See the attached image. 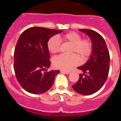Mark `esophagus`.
Returning <instances> with one entry per match:
<instances>
[{
    "label": "esophagus",
    "instance_id": "34e87169",
    "mask_svg": "<svg viewBox=\"0 0 121 121\" xmlns=\"http://www.w3.org/2000/svg\"><path fill=\"white\" fill-rule=\"evenodd\" d=\"M61 72H62V73H66V74H69L70 73V71H68V70H60Z\"/></svg>",
    "mask_w": 121,
    "mask_h": 121
}]
</instances>
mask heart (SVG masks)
I'll return each instance as SVG.
<instances>
[{
	"label": "heart",
	"mask_w": 121,
	"mask_h": 121,
	"mask_svg": "<svg viewBox=\"0 0 121 121\" xmlns=\"http://www.w3.org/2000/svg\"><path fill=\"white\" fill-rule=\"evenodd\" d=\"M60 40L64 43L72 45L69 56L60 55L53 60V65L56 68L64 70H70L72 67L78 65L80 61H85L91 55L93 48V43L89 39H83L80 34L75 32H70L60 36ZM61 43L56 36H52L47 43V47L50 52H59ZM75 55H74V54Z\"/></svg>",
	"instance_id": "b5f03b06"
}]
</instances>
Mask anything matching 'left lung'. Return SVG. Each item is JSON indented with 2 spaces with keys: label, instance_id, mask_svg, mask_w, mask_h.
Here are the masks:
<instances>
[{
  "label": "left lung",
  "instance_id": "left-lung-1",
  "mask_svg": "<svg viewBox=\"0 0 121 121\" xmlns=\"http://www.w3.org/2000/svg\"><path fill=\"white\" fill-rule=\"evenodd\" d=\"M86 34L93 43V48L91 57L85 64L78 67L83 72L78 81L72 85L76 92L82 95H91L102 87L108 77L110 55L105 40L97 32L80 29Z\"/></svg>",
  "mask_w": 121,
  "mask_h": 121
}]
</instances>
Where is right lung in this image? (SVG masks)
<instances>
[{
  "label": "right lung",
  "mask_w": 121,
  "mask_h": 121,
  "mask_svg": "<svg viewBox=\"0 0 121 121\" xmlns=\"http://www.w3.org/2000/svg\"><path fill=\"white\" fill-rule=\"evenodd\" d=\"M61 32L34 27L21 34L15 48L13 68L18 82L25 91L38 94L52 87L60 71H47L51 65L47 43L51 37Z\"/></svg>",
  "instance_id": "right-lung-1"
}]
</instances>
